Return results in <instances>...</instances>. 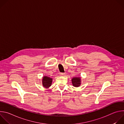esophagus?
Returning <instances> with one entry per match:
<instances>
[{
    "label": "esophagus",
    "instance_id": "34e87169",
    "mask_svg": "<svg viewBox=\"0 0 124 124\" xmlns=\"http://www.w3.org/2000/svg\"><path fill=\"white\" fill-rule=\"evenodd\" d=\"M60 76H65V73H60Z\"/></svg>",
    "mask_w": 124,
    "mask_h": 124
}]
</instances>
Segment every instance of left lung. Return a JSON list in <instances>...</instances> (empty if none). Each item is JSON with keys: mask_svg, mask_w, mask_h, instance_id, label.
Here are the masks:
<instances>
[{"mask_svg": "<svg viewBox=\"0 0 124 124\" xmlns=\"http://www.w3.org/2000/svg\"><path fill=\"white\" fill-rule=\"evenodd\" d=\"M81 80L80 77H76L73 78L72 79V83L74 87H78L81 85Z\"/></svg>", "mask_w": 124, "mask_h": 124, "instance_id": "1", "label": "left lung"}]
</instances>
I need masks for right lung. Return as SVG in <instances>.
I'll list each match as a JSON object with an SVG mask.
<instances>
[{
	"instance_id": "right-lung-1",
	"label": "right lung",
	"mask_w": 124,
	"mask_h": 124,
	"mask_svg": "<svg viewBox=\"0 0 124 124\" xmlns=\"http://www.w3.org/2000/svg\"><path fill=\"white\" fill-rule=\"evenodd\" d=\"M52 82V78L49 77L45 76L42 78V84L43 86L46 88H48L51 86Z\"/></svg>"
}]
</instances>
